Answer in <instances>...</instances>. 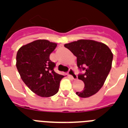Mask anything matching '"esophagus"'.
Wrapping results in <instances>:
<instances>
[{"instance_id": "obj_1", "label": "esophagus", "mask_w": 128, "mask_h": 128, "mask_svg": "<svg viewBox=\"0 0 128 128\" xmlns=\"http://www.w3.org/2000/svg\"><path fill=\"white\" fill-rule=\"evenodd\" d=\"M68 75L71 76V78L73 80H76L78 78V76H77V75L75 73V71L73 69H72V68H70L69 71H68Z\"/></svg>"}]
</instances>
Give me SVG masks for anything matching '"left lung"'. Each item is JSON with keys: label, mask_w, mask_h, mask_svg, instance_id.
Here are the masks:
<instances>
[{"label": "left lung", "mask_w": 128, "mask_h": 128, "mask_svg": "<svg viewBox=\"0 0 128 128\" xmlns=\"http://www.w3.org/2000/svg\"><path fill=\"white\" fill-rule=\"evenodd\" d=\"M64 46L77 57L78 68L85 71L84 74L78 75V79L84 82V88L76 94L81 98L94 95L103 86L111 70L113 60L111 50L105 44L92 40H78Z\"/></svg>", "instance_id": "8db88e82"}]
</instances>
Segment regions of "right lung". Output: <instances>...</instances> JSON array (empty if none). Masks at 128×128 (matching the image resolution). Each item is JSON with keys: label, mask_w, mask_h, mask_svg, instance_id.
<instances>
[{"label": "right lung", "mask_w": 128, "mask_h": 128, "mask_svg": "<svg viewBox=\"0 0 128 128\" xmlns=\"http://www.w3.org/2000/svg\"><path fill=\"white\" fill-rule=\"evenodd\" d=\"M56 46L47 40H37L24 45L17 52L16 66L22 80L41 97L55 95L64 77L54 72L56 65L50 60V54Z\"/></svg>", "instance_id": "1"}]
</instances>
